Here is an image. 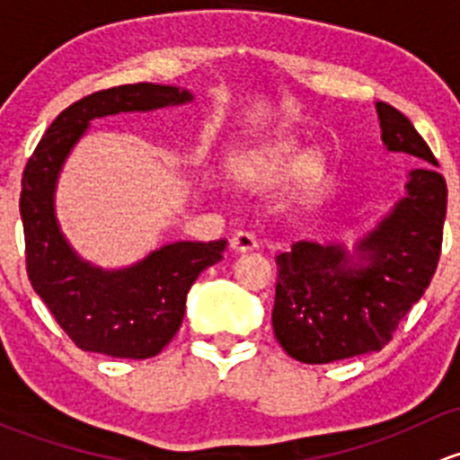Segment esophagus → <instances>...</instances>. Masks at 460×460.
<instances>
[{
    "label": "esophagus",
    "mask_w": 460,
    "mask_h": 460,
    "mask_svg": "<svg viewBox=\"0 0 460 460\" xmlns=\"http://www.w3.org/2000/svg\"><path fill=\"white\" fill-rule=\"evenodd\" d=\"M231 247H234V252H252V249L258 247V238L252 231H238L231 238Z\"/></svg>",
    "instance_id": "34e87169"
}]
</instances>
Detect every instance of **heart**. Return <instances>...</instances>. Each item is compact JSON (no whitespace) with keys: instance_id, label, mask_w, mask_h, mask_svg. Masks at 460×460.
I'll list each match as a JSON object with an SVG mask.
<instances>
[{"instance_id":"b5f03b06","label":"heart","mask_w":460,"mask_h":460,"mask_svg":"<svg viewBox=\"0 0 460 460\" xmlns=\"http://www.w3.org/2000/svg\"><path fill=\"white\" fill-rule=\"evenodd\" d=\"M296 164V151L285 146L280 151L253 155L247 160L235 162V175L243 182H271V180L287 175Z\"/></svg>"}]
</instances>
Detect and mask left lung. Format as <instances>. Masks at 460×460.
Wrapping results in <instances>:
<instances>
[{"label":"left lung","instance_id":"8db88e82","mask_svg":"<svg viewBox=\"0 0 460 460\" xmlns=\"http://www.w3.org/2000/svg\"><path fill=\"white\" fill-rule=\"evenodd\" d=\"M389 151L420 162L407 196L358 243L354 262L338 244L296 243L276 258L273 333L291 358L324 365L378 351L429 287L438 267L447 184L428 142L414 124L376 102Z\"/></svg>","mask_w":460,"mask_h":460}]
</instances>
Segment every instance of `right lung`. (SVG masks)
Returning a JSON list of instances; mask_svg holds the SVG:
<instances>
[{
    "label": "right lung",
    "mask_w": 460,
    "mask_h": 460,
    "mask_svg": "<svg viewBox=\"0 0 460 460\" xmlns=\"http://www.w3.org/2000/svg\"><path fill=\"white\" fill-rule=\"evenodd\" d=\"M189 100V91L146 82L95 91L55 118L26 162L20 196L26 271L35 294L80 349L131 360L157 356L182 324L196 278L222 260L226 240L173 243L122 271H102L73 253L55 220L58 173L91 119Z\"/></svg>",
    "instance_id": "obj_1"
}]
</instances>
